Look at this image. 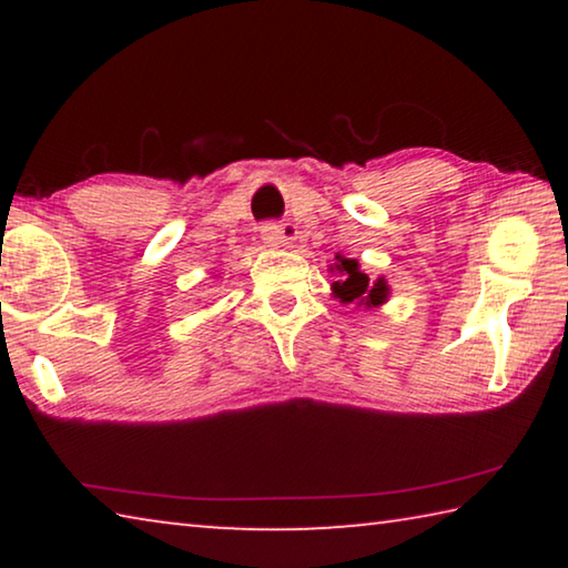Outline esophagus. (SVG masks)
<instances>
[{
    "instance_id": "34e87169",
    "label": "esophagus",
    "mask_w": 568,
    "mask_h": 568,
    "mask_svg": "<svg viewBox=\"0 0 568 568\" xmlns=\"http://www.w3.org/2000/svg\"><path fill=\"white\" fill-rule=\"evenodd\" d=\"M261 237L267 247H283L287 240V230L277 223H265L261 227Z\"/></svg>"
}]
</instances>
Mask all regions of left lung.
<instances>
[{"label": "left lung", "mask_w": 568, "mask_h": 568, "mask_svg": "<svg viewBox=\"0 0 568 568\" xmlns=\"http://www.w3.org/2000/svg\"><path fill=\"white\" fill-rule=\"evenodd\" d=\"M335 261L338 263L331 265V271L338 273L341 277L333 283V295L338 297L341 303L378 307L388 301L390 287L386 281H383V277H378V281H371V277L361 271L358 261H353V257L335 255Z\"/></svg>", "instance_id": "obj_1"}]
</instances>
